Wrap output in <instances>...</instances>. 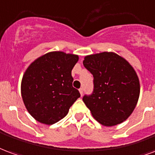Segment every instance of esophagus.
Instances as JSON below:
<instances>
[{
  "label": "esophagus",
  "mask_w": 155,
  "mask_h": 155,
  "mask_svg": "<svg viewBox=\"0 0 155 155\" xmlns=\"http://www.w3.org/2000/svg\"><path fill=\"white\" fill-rule=\"evenodd\" d=\"M79 92H80V94H81V96H82V94H83V88H80V89H79Z\"/></svg>",
  "instance_id": "1"
}]
</instances>
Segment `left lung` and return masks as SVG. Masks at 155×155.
<instances>
[{"label":"left lung","mask_w":155,"mask_h":155,"mask_svg":"<svg viewBox=\"0 0 155 155\" xmlns=\"http://www.w3.org/2000/svg\"><path fill=\"white\" fill-rule=\"evenodd\" d=\"M83 65L93 75V91L82 101L105 126L122 123L131 115L140 97V81L133 67L112 52L86 56Z\"/></svg>","instance_id":"obj_1"}]
</instances>
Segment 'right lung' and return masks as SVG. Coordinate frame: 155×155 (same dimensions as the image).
<instances>
[{
    "mask_svg": "<svg viewBox=\"0 0 155 155\" xmlns=\"http://www.w3.org/2000/svg\"><path fill=\"white\" fill-rule=\"evenodd\" d=\"M75 54L54 51L38 58L24 73L21 96L29 113L39 122L53 125L68 113L80 93L73 87Z\"/></svg>",
    "mask_w": 155,
    "mask_h": 155,
    "instance_id": "right-lung-1",
    "label": "right lung"
}]
</instances>
